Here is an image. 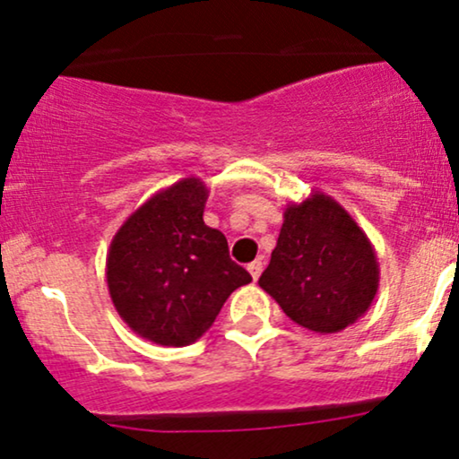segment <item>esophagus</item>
<instances>
[{
    "label": "esophagus",
    "instance_id": "1",
    "mask_svg": "<svg viewBox=\"0 0 459 459\" xmlns=\"http://www.w3.org/2000/svg\"><path fill=\"white\" fill-rule=\"evenodd\" d=\"M247 272H250L252 280H254V282H256V280H258V275L263 273V261H254V263L247 264Z\"/></svg>",
    "mask_w": 459,
    "mask_h": 459
}]
</instances>
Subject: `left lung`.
<instances>
[{"instance_id": "left-lung-1", "label": "left lung", "mask_w": 459, "mask_h": 459, "mask_svg": "<svg viewBox=\"0 0 459 459\" xmlns=\"http://www.w3.org/2000/svg\"><path fill=\"white\" fill-rule=\"evenodd\" d=\"M378 280L372 241L335 198L316 190L286 205L258 286L290 320L325 335L346 329L369 310Z\"/></svg>"}]
</instances>
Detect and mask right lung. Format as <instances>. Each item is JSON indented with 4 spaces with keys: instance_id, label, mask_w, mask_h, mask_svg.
Instances as JSON below:
<instances>
[{
    "instance_id": "1",
    "label": "right lung",
    "mask_w": 459,
    "mask_h": 459,
    "mask_svg": "<svg viewBox=\"0 0 459 459\" xmlns=\"http://www.w3.org/2000/svg\"><path fill=\"white\" fill-rule=\"evenodd\" d=\"M209 190L186 177L147 198L110 241L107 284L115 310L153 344H195L224 301L252 282L226 237L203 222Z\"/></svg>"
}]
</instances>
